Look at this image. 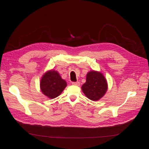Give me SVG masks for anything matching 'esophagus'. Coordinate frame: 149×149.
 <instances>
[{"label": "esophagus", "instance_id": "obj_1", "mask_svg": "<svg viewBox=\"0 0 149 149\" xmlns=\"http://www.w3.org/2000/svg\"><path fill=\"white\" fill-rule=\"evenodd\" d=\"M72 84L74 85V86H79L80 85V82H79V81H77V82H72Z\"/></svg>", "mask_w": 149, "mask_h": 149}]
</instances>
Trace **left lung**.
<instances>
[{
  "mask_svg": "<svg viewBox=\"0 0 149 149\" xmlns=\"http://www.w3.org/2000/svg\"><path fill=\"white\" fill-rule=\"evenodd\" d=\"M107 81L102 72L96 71L88 72L86 81L81 86L84 95L93 101H98L101 99L107 92Z\"/></svg>",
  "mask_w": 149,
  "mask_h": 149,
  "instance_id": "1",
  "label": "left lung"
}]
</instances>
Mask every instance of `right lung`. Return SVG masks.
<instances>
[{"label": "right lung", "mask_w": 149, "mask_h": 149, "mask_svg": "<svg viewBox=\"0 0 149 149\" xmlns=\"http://www.w3.org/2000/svg\"><path fill=\"white\" fill-rule=\"evenodd\" d=\"M67 86V82L53 69L47 71L41 78L40 87L42 93L50 99L60 95Z\"/></svg>", "instance_id": "right-lung-1"}]
</instances>
